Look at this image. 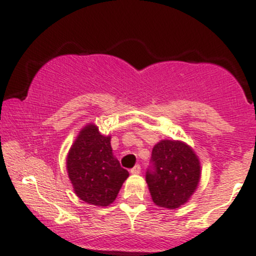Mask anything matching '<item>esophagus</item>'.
Listing matches in <instances>:
<instances>
[{
  "label": "esophagus",
  "instance_id": "34e87169",
  "mask_svg": "<svg viewBox=\"0 0 256 256\" xmlns=\"http://www.w3.org/2000/svg\"><path fill=\"white\" fill-rule=\"evenodd\" d=\"M140 172H142V168H140V166H139V164H136V166H134L133 168L130 170V173H132V174H134V176L139 174Z\"/></svg>",
  "mask_w": 256,
  "mask_h": 256
}]
</instances>
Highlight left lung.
<instances>
[{
    "mask_svg": "<svg viewBox=\"0 0 256 256\" xmlns=\"http://www.w3.org/2000/svg\"><path fill=\"white\" fill-rule=\"evenodd\" d=\"M155 171L146 183L155 205L178 208L188 202L202 178V164L193 148L182 140L162 139L152 149Z\"/></svg>",
    "mask_w": 256,
    "mask_h": 256,
    "instance_id": "1",
    "label": "left lung"
}]
</instances>
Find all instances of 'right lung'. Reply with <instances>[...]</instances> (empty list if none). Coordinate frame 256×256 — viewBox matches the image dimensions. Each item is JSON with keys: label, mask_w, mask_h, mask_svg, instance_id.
Wrapping results in <instances>:
<instances>
[{"label": "right lung", "mask_w": 256, "mask_h": 256, "mask_svg": "<svg viewBox=\"0 0 256 256\" xmlns=\"http://www.w3.org/2000/svg\"><path fill=\"white\" fill-rule=\"evenodd\" d=\"M66 167L76 196L98 208L111 205L129 177L112 152L111 136L101 134L95 123L79 130L67 154Z\"/></svg>", "instance_id": "right-lung-1"}]
</instances>
